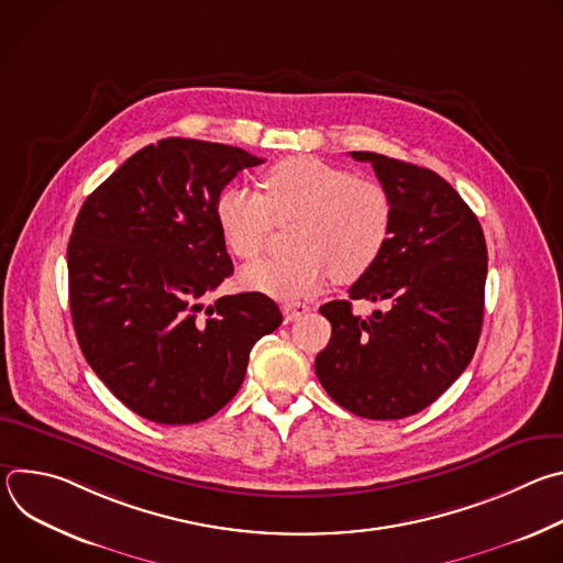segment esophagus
<instances>
[{"label": "esophagus", "instance_id": "34e87169", "mask_svg": "<svg viewBox=\"0 0 563 563\" xmlns=\"http://www.w3.org/2000/svg\"><path fill=\"white\" fill-rule=\"evenodd\" d=\"M309 311V305L305 302H285L283 305V316H285V323H291V320L300 318L302 313Z\"/></svg>", "mask_w": 563, "mask_h": 563}]
</instances>
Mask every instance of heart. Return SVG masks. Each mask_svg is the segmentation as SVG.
<instances>
[{
  "label": "heart",
  "mask_w": 563,
  "mask_h": 563,
  "mask_svg": "<svg viewBox=\"0 0 563 563\" xmlns=\"http://www.w3.org/2000/svg\"><path fill=\"white\" fill-rule=\"evenodd\" d=\"M265 196L227 185L213 205L229 252L243 261L261 256L276 224L298 222L294 256L269 258L240 274V285L276 300H296L323 289L334 276L350 285L380 258L391 233L387 191L318 157L294 155L263 176Z\"/></svg>",
  "instance_id": "1"
}]
</instances>
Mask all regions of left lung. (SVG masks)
Segmentation results:
<instances>
[{
    "label": "left lung",
    "instance_id": "left-lung-1",
    "mask_svg": "<svg viewBox=\"0 0 563 563\" xmlns=\"http://www.w3.org/2000/svg\"><path fill=\"white\" fill-rule=\"evenodd\" d=\"M352 157L369 163L387 191L391 233L350 298L387 311L361 318L350 300L320 307L332 339L316 356V376L352 415L391 421L426 410L472 361L488 250L476 216L439 174L372 151Z\"/></svg>",
    "mask_w": 563,
    "mask_h": 563
}]
</instances>
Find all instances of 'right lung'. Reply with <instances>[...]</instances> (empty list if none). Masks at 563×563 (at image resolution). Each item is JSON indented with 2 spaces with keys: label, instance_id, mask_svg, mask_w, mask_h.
Here are the masks:
<instances>
[{
  "label": "right lung",
  "instance_id": "add662e5",
  "mask_svg": "<svg viewBox=\"0 0 563 563\" xmlns=\"http://www.w3.org/2000/svg\"><path fill=\"white\" fill-rule=\"evenodd\" d=\"M265 163L238 146L167 137L133 153L82 205L68 240V302L87 363L122 404L163 426L213 417L243 385L278 305L245 291L202 309L233 274L218 194Z\"/></svg>",
  "mask_w": 563,
  "mask_h": 563
}]
</instances>
